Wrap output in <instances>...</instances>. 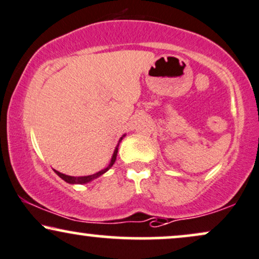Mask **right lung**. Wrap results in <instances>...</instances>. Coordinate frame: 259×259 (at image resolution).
Masks as SVG:
<instances>
[{"label": "right lung", "instance_id": "1", "mask_svg": "<svg viewBox=\"0 0 259 259\" xmlns=\"http://www.w3.org/2000/svg\"><path fill=\"white\" fill-rule=\"evenodd\" d=\"M125 135H123L120 138V140H119V142L121 141V140H123V138ZM119 142H118V145H117V147H116V149H114V152H113V155H112V159H111V161H110V164L107 165V167H105L104 170H101V171H99V172H96V174H94V175H89V176H79V177H74V176H68V175H65V174H61V172H59V171H57V170H54L55 172H57V175L60 177V179H62L65 181V182H67V183H70V185H85V183H88V182H90V181H93V180H95V179H98V177H100L101 175H104V174L106 172V171H108L112 167V165L114 164V161H116V159H117V153H118V147H119Z\"/></svg>", "mask_w": 259, "mask_h": 259}]
</instances>
